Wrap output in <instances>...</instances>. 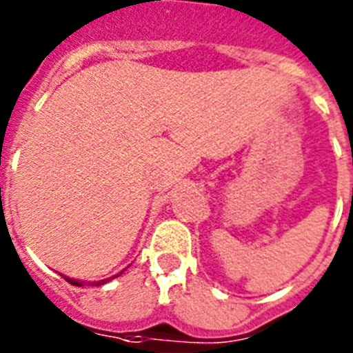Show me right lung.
Listing matches in <instances>:
<instances>
[{
	"label": "right lung",
	"mask_w": 353,
	"mask_h": 353,
	"mask_svg": "<svg viewBox=\"0 0 353 353\" xmlns=\"http://www.w3.org/2000/svg\"><path fill=\"white\" fill-rule=\"evenodd\" d=\"M121 272H123V270H121ZM121 272H118L117 276H113V277H108V279H102V281H93L92 285H95V286L105 285V283H108V281H111V279H114V277H118V276H120ZM67 281L70 283V285H74V286H83V281H76V279H70V277H67Z\"/></svg>",
	"instance_id": "add662e5"
}]
</instances>
